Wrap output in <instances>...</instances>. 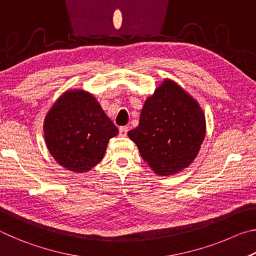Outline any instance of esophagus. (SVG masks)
<instances>
[{
	"label": "esophagus",
	"mask_w": 256,
	"mask_h": 256,
	"mask_svg": "<svg viewBox=\"0 0 256 256\" xmlns=\"http://www.w3.org/2000/svg\"><path fill=\"white\" fill-rule=\"evenodd\" d=\"M128 131V126H120V136H126Z\"/></svg>",
	"instance_id": "34e87169"
}]
</instances>
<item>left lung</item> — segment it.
<instances>
[{
	"label": "left lung",
	"instance_id": "8db88e82",
	"mask_svg": "<svg viewBox=\"0 0 256 256\" xmlns=\"http://www.w3.org/2000/svg\"><path fill=\"white\" fill-rule=\"evenodd\" d=\"M206 131L200 104L175 81L164 79L146 99L138 125L128 136L154 172L170 176L193 162Z\"/></svg>",
	"mask_w": 256,
	"mask_h": 256
}]
</instances>
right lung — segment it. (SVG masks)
Masks as SVG:
<instances>
[{
	"label": "right lung",
	"instance_id": "1",
	"mask_svg": "<svg viewBox=\"0 0 256 256\" xmlns=\"http://www.w3.org/2000/svg\"><path fill=\"white\" fill-rule=\"evenodd\" d=\"M45 142L60 166L76 174L102 162L118 130L92 94L68 89L56 99L44 120Z\"/></svg>",
	"mask_w": 256,
	"mask_h": 256
}]
</instances>
